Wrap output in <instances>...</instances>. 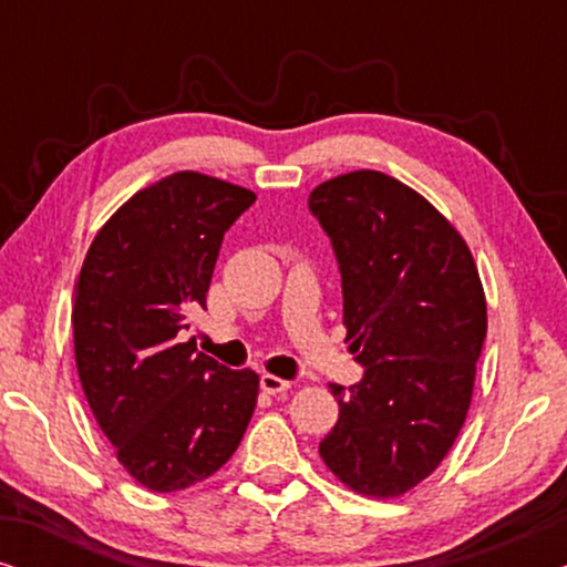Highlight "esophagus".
<instances>
[{
  "label": "esophagus",
  "mask_w": 567,
  "mask_h": 567,
  "mask_svg": "<svg viewBox=\"0 0 567 567\" xmlns=\"http://www.w3.org/2000/svg\"><path fill=\"white\" fill-rule=\"evenodd\" d=\"M260 386H262V392H268V394H281L286 390H291V382H286V379L276 377V374H262Z\"/></svg>",
  "instance_id": "esophagus-1"
}]
</instances>
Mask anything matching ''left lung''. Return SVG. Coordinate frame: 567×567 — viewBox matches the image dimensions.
<instances>
[{"label": "left lung", "instance_id": "1", "mask_svg": "<svg viewBox=\"0 0 567 567\" xmlns=\"http://www.w3.org/2000/svg\"><path fill=\"white\" fill-rule=\"evenodd\" d=\"M309 212L328 231L359 384H330L338 423L320 441L328 470L369 498L423 483L460 436L487 332L475 258L421 193L377 169L317 185Z\"/></svg>", "mask_w": 567, "mask_h": 567}]
</instances>
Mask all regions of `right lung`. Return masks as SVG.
I'll return each instance as SVG.
<instances>
[{
    "instance_id": "add662e5",
    "label": "right lung",
    "mask_w": 567,
    "mask_h": 567,
    "mask_svg": "<svg viewBox=\"0 0 567 567\" xmlns=\"http://www.w3.org/2000/svg\"><path fill=\"white\" fill-rule=\"evenodd\" d=\"M255 193L173 173L138 190L92 239L74 286V355L92 415L123 470L154 493L212 477L237 452L260 377L181 343L206 309L219 247Z\"/></svg>"
}]
</instances>
